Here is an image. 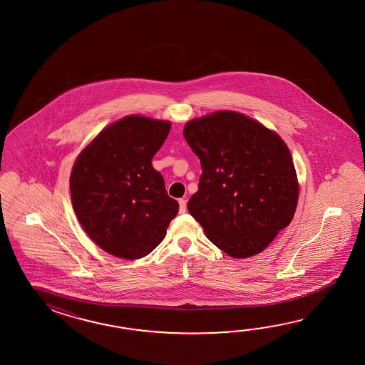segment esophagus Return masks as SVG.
<instances>
[{
    "label": "esophagus",
    "instance_id": "34e87169",
    "mask_svg": "<svg viewBox=\"0 0 365 365\" xmlns=\"http://www.w3.org/2000/svg\"><path fill=\"white\" fill-rule=\"evenodd\" d=\"M179 205H180V212L182 214V212H185L186 211V201L184 200V198H181V200H179Z\"/></svg>",
    "mask_w": 365,
    "mask_h": 365
}]
</instances>
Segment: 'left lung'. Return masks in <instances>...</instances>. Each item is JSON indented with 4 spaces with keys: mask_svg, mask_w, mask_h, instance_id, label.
<instances>
[{
    "mask_svg": "<svg viewBox=\"0 0 365 365\" xmlns=\"http://www.w3.org/2000/svg\"><path fill=\"white\" fill-rule=\"evenodd\" d=\"M184 137L202 167L189 214L228 256L258 255L295 214L299 185L286 143L231 110L189 121Z\"/></svg>",
    "mask_w": 365,
    "mask_h": 365,
    "instance_id": "8db88e82",
    "label": "left lung"
}]
</instances>
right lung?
I'll return each mask as SVG.
<instances>
[{
    "mask_svg": "<svg viewBox=\"0 0 365 365\" xmlns=\"http://www.w3.org/2000/svg\"><path fill=\"white\" fill-rule=\"evenodd\" d=\"M170 130L168 121L124 117L101 130L74 163L70 193L78 220L112 256H148L179 212L151 164Z\"/></svg>",
    "mask_w": 365,
    "mask_h": 365,
    "instance_id": "add662e5",
    "label": "right lung"
}]
</instances>
